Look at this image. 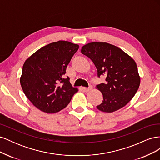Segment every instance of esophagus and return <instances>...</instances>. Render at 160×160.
Segmentation results:
<instances>
[{
    "mask_svg": "<svg viewBox=\"0 0 160 160\" xmlns=\"http://www.w3.org/2000/svg\"><path fill=\"white\" fill-rule=\"evenodd\" d=\"M83 90H84L85 91L88 92V91H90V90H91L92 89H93V86H92V85H89V88H83Z\"/></svg>",
    "mask_w": 160,
    "mask_h": 160,
    "instance_id": "1",
    "label": "esophagus"
}]
</instances>
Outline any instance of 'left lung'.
<instances>
[{
	"label": "left lung",
	"instance_id": "8db88e82",
	"mask_svg": "<svg viewBox=\"0 0 160 160\" xmlns=\"http://www.w3.org/2000/svg\"><path fill=\"white\" fill-rule=\"evenodd\" d=\"M81 51L93 62L98 76L106 77L105 83L96 86L103 99L97 108L112 113L126 105L140 85L135 61L118 47L107 42H90L83 46Z\"/></svg>",
	"mask_w": 160,
	"mask_h": 160
}]
</instances>
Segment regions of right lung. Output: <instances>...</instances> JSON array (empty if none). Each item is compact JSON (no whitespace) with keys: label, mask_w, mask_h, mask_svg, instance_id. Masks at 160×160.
Masks as SVG:
<instances>
[{"label":"right lung","mask_w":160,"mask_h":160,"mask_svg":"<svg viewBox=\"0 0 160 160\" xmlns=\"http://www.w3.org/2000/svg\"><path fill=\"white\" fill-rule=\"evenodd\" d=\"M79 45L59 41L41 48L25 61L20 79L24 93L34 106L47 113L66 108L78 89L65 77Z\"/></svg>","instance_id":"right-lung-1"}]
</instances>
